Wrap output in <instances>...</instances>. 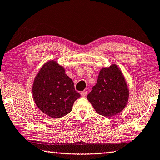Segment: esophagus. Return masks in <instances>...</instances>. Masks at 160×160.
Returning <instances> with one entry per match:
<instances>
[{
    "label": "esophagus",
    "instance_id": "esophagus-1",
    "mask_svg": "<svg viewBox=\"0 0 160 160\" xmlns=\"http://www.w3.org/2000/svg\"><path fill=\"white\" fill-rule=\"evenodd\" d=\"M80 94H81V96H82V97H85V96H87L88 92H87V91H86V90H84V91H81Z\"/></svg>",
    "mask_w": 160,
    "mask_h": 160
}]
</instances>
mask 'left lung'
<instances>
[{
    "label": "left lung",
    "instance_id": "obj_1",
    "mask_svg": "<svg viewBox=\"0 0 160 160\" xmlns=\"http://www.w3.org/2000/svg\"><path fill=\"white\" fill-rule=\"evenodd\" d=\"M128 96L123 74L116 64H113L100 70L97 83L88 94L87 99L98 114L110 118L124 109Z\"/></svg>",
    "mask_w": 160,
    "mask_h": 160
}]
</instances>
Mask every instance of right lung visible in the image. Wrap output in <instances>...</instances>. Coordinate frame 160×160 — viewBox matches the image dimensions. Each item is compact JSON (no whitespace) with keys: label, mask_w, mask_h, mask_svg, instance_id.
I'll return each instance as SVG.
<instances>
[{"label":"right lung","mask_w":160,"mask_h":160,"mask_svg":"<svg viewBox=\"0 0 160 160\" xmlns=\"http://www.w3.org/2000/svg\"><path fill=\"white\" fill-rule=\"evenodd\" d=\"M32 93L39 109L53 118L70 113L74 102L80 97L64 67L54 60L47 62L36 75Z\"/></svg>","instance_id":"obj_1"}]
</instances>
